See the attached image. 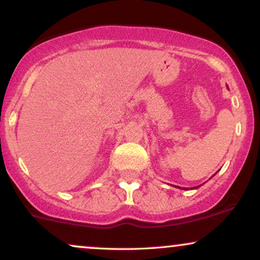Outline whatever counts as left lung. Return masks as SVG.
Masks as SVG:
<instances>
[{
  "mask_svg": "<svg viewBox=\"0 0 260 260\" xmlns=\"http://www.w3.org/2000/svg\"><path fill=\"white\" fill-rule=\"evenodd\" d=\"M199 187V186H198ZM198 187H194V188H198ZM177 188H181V187H177ZM183 189H187V188H183Z\"/></svg>",
  "mask_w": 260,
  "mask_h": 260,
  "instance_id": "1",
  "label": "left lung"
}]
</instances>
